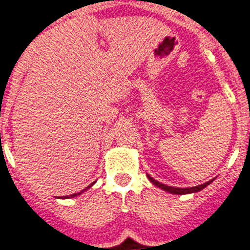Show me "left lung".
<instances>
[{
    "label": "left lung",
    "instance_id": "left-lung-1",
    "mask_svg": "<svg viewBox=\"0 0 250 250\" xmlns=\"http://www.w3.org/2000/svg\"><path fill=\"white\" fill-rule=\"evenodd\" d=\"M147 178L150 179V182L152 184H155L156 187H159V188H161V189L167 190V192L169 193H173V194H188V193H197L200 192L201 189H203V188H206L208 184L212 183V180H208V182H206V183L201 184V186H197V187H192V188H175V187H170V186H167V184H163L160 183V182H157V180H155L154 178H151L150 175L147 174Z\"/></svg>",
    "mask_w": 250,
    "mask_h": 250
}]
</instances>
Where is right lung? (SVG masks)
<instances>
[{"instance_id":"1","label":"right lung","mask_w":250,"mask_h":250,"mask_svg":"<svg viewBox=\"0 0 250 250\" xmlns=\"http://www.w3.org/2000/svg\"><path fill=\"white\" fill-rule=\"evenodd\" d=\"M93 184H94V183H93ZM93 184H90V186H89V187H86V188H85V189H83V190H86V189H89L90 187L93 186ZM83 190H81V192H79V193H75V194H71V196H66V197H62V198H73V197H76V196H79V194H81V193H83Z\"/></svg>"}]
</instances>
